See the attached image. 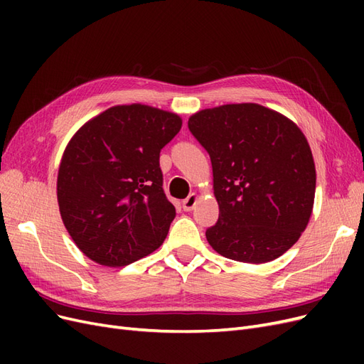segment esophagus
Masks as SVG:
<instances>
[{
  "label": "esophagus",
  "instance_id": "1",
  "mask_svg": "<svg viewBox=\"0 0 364 364\" xmlns=\"http://www.w3.org/2000/svg\"><path fill=\"white\" fill-rule=\"evenodd\" d=\"M197 200H199V196H197L196 193H193V194H190L188 197H186V199L182 202V208H183V211H191V209L197 205Z\"/></svg>",
  "mask_w": 364,
  "mask_h": 364
}]
</instances>
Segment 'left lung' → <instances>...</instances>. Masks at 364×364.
I'll use <instances>...</instances> for the list:
<instances>
[{
  "instance_id": "obj_1",
  "label": "left lung",
  "mask_w": 364,
  "mask_h": 364,
  "mask_svg": "<svg viewBox=\"0 0 364 364\" xmlns=\"http://www.w3.org/2000/svg\"><path fill=\"white\" fill-rule=\"evenodd\" d=\"M188 129L213 164L220 213L206 229L208 243L241 262L281 257L299 240L314 205L316 167L301 129L257 103L203 109Z\"/></svg>"
}]
</instances>
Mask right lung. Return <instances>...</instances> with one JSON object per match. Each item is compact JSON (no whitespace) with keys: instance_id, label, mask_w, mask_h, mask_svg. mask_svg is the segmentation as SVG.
I'll return each mask as SVG.
<instances>
[{"instance_id":"add662e5","label":"right lung","mask_w":364,"mask_h":364,"mask_svg":"<svg viewBox=\"0 0 364 364\" xmlns=\"http://www.w3.org/2000/svg\"><path fill=\"white\" fill-rule=\"evenodd\" d=\"M182 119L146 105H121L91 118L70 139L59 165L58 202L85 255L123 267L156 250L176 209L162 188L159 153Z\"/></svg>"}]
</instances>
